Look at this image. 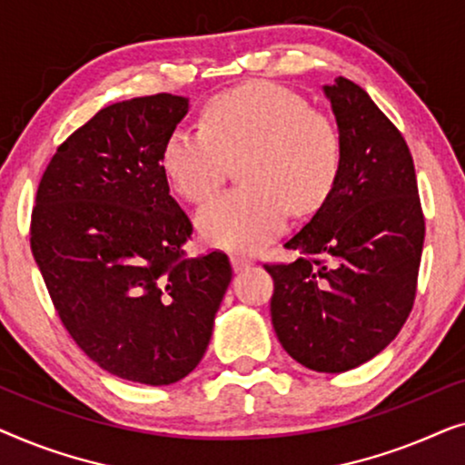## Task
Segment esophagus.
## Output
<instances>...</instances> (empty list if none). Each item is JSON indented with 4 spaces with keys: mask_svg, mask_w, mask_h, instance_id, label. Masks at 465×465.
<instances>
[{
    "mask_svg": "<svg viewBox=\"0 0 465 465\" xmlns=\"http://www.w3.org/2000/svg\"><path fill=\"white\" fill-rule=\"evenodd\" d=\"M232 260V266H234V271H245V269H250L252 266V258H245V256H232L231 258Z\"/></svg>",
    "mask_w": 465,
    "mask_h": 465,
    "instance_id": "obj_1",
    "label": "esophagus"
}]
</instances>
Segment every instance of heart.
Instances as JSON below:
<instances>
[{
  "label": "heart",
  "instance_id": "1",
  "mask_svg": "<svg viewBox=\"0 0 465 465\" xmlns=\"http://www.w3.org/2000/svg\"><path fill=\"white\" fill-rule=\"evenodd\" d=\"M341 137L332 120L301 94L252 82L209 101L203 126H175L163 145V171L190 203L209 199L239 161L237 180L196 213L207 243L253 252L288 224L290 209L313 213L341 173Z\"/></svg>",
  "mask_w": 465,
  "mask_h": 465
}]
</instances>
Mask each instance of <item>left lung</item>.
Listing matches in <instances>:
<instances>
[{"label":"left lung","mask_w":465,"mask_h":465,"mask_svg":"<svg viewBox=\"0 0 465 465\" xmlns=\"http://www.w3.org/2000/svg\"><path fill=\"white\" fill-rule=\"evenodd\" d=\"M341 137L328 201L285 241L301 258L264 264L275 282L271 320L298 364L345 372L396 339L417 294L425 239L415 164L396 124L364 88L323 86Z\"/></svg>","instance_id":"left-lung-1"}]
</instances>
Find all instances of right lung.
<instances>
[{
	"instance_id": "right-lung-1",
	"label": "right lung",
	"mask_w": 465,
	"mask_h": 465,
	"mask_svg": "<svg viewBox=\"0 0 465 465\" xmlns=\"http://www.w3.org/2000/svg\"><path fill=\"white\" fill-rule=\"evenodd\" d=\"M186 114L169 93L99 110L56 148L31 212V252L63 326L133 383L194 371L232 277L224 252H183L193 222L169 193L163 145Z\"/></svg>"
}]
</instances>
